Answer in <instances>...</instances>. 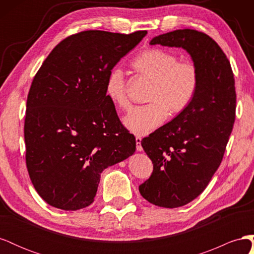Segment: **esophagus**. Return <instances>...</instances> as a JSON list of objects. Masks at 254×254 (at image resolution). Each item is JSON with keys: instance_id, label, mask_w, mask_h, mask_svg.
<instances>
[{"instance_id": "obj_1", "label": "esophagus", "mask_w": 254, "mask_h": 254, "mask_svg": "<svg viewBox=\"0 0 254 254\" xmlns=\"http://www.w3.org/2000/svg\"><path fill=\"white\" fill-rule=\"evenodd\" d=\"M135 142H136V150L137 151H142L143 150V147H142V137L141 136H136L135 137Z\"/></svg>"}]
</instances>
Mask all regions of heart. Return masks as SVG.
I'll return each mask as SVG.
<instances>
[{
	"instance_id": "obj_1",
	"label": "heart",
	"mask_w": 254,
	"mask_h": 254,
	"mask_svg": "<svg viewBox=\"0 0 254 254\" xmlns=\"http://www.w3.org/2000/svg\"><path fill=\"white\" fill-rule=\"evenodd\" d=\"M132 66L151 80L148 105L135 107L124 119L130 131L146 135L153 131L167 118L168 111L179 113L193 101L200 74L191 60H179L175 54L159 49L145 51L135 57ZM106 94L120 109L130 107L124 72L115 67L106 81Z\"/></svg>"
}]
</instances>
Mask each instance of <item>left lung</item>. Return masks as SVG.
I'll use <instances>...</instances> for the list:
<instances>
[{
  "mask_svg": "<svg viewBox=\"0 0 254 254\" xmlns=\"http://www.w3.org/2000/svg\"><path fill=\"white\" fill-rule=\"evenodd\" d=\"M150 44L187 50L200 74L193 101L141 143L153 172L140 193L152 204L174 209L200 195L221 163L235 121V80L224 51L202 32L177 29Z\"/></svg>",
  "mask_w": 254,
  "mask_h": 254,
  "instance_id": "8db88e82",
  "label": "left lung"
}]
</instances>
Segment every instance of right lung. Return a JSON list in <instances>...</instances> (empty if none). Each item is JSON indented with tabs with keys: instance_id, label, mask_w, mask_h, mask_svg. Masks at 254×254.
I'll return each mask as SVG.
<instances>
[{
	"instance_id": "1",
	"label": "right lung",
	"mask_w": 254,
	"mask_h": 254,
	"mask_svg": "<svg viewBox=\"0 0 254 254\" xmlns=\"http://www.w3.org/2000/svg\"><path fill=\"white\" fill-rule=\"evenodd\" d=\"M147 34L84 30L58 43L30 86L24 122L26 167L37 193L57 209L94 201L101 174L135 151L106 94L114 65Z\"/></svg>"
}]
</instances>
